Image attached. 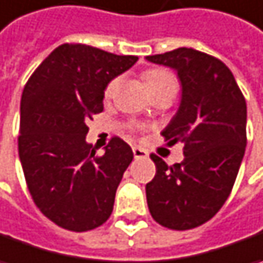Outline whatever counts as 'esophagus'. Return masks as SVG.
<instances>
[{
    "mask_svg": "<svg viewBox=\"0 0 263 263\" xmlns=\"http://www.w3.org/2000/svg\"><path fill=\"white\" fill-rule=\"evenodd\" d=\"M133 155H135V158H148L149 154L140 146H133Z\"/></svg>",
    "mask_w": 263,
    "mask_h": 263,
    "instance_id": "esophagus-1",
    "label": "esophagus"
}]
</instances>
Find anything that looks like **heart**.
<instances>
[{"label": "heart", "instance_id": "b5f03b06", "mask_svg": "<svg viewBox=\"0 0 263 263\" xmlns=\"http://www.w3.org/2000/svg\"><path fill=\"white\" fill-rule=\"evenodd\" d=\"M145 83L149 88L151 95H158V93H175L177 91V81L175 75L167 72L164 69H149L143 73ZM118 86V80H112L105 90V96L111 98Z\"/></svg>", "mask_w": 263, "mask_h": 263}]
</instances>
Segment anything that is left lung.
<instances>
[{"label":"left lung","mask_w":263,"mask_h":263,"mask_svg":"<svg viewBox=\"0 0 263 263\" xmlns=\"http://www.w3.org/2000/svg\"><path fill=\"white\" fill-rule=\"evenodd\" d=\"M146 60L177 72L182 98L161 135L183 142V161L173 165L152 154L157 173L146 183L152 217L165 228H197L230 197L246 151L247 106L230 68L213 56L180 47Z\"/></svg>","instance_id":"8db88e82"}]
</instances>
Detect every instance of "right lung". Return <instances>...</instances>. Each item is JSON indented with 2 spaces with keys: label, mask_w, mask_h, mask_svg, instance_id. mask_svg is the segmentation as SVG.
<instances>
[{
  "label": "right lung",
  "mask_w": 263,
  "mask_h": 263,
  "mask_svg": "<svg viewBox=\"0 0 263 263\" xmlns=\"http://www.w3.org/2000/svg\"><path fill=\"white\" fill-rule=\"evenodd\" d=\"M138 59L62 44L23 88L19 158L28 190L41 213L65 230H95L111 216L133 151L124 140L112 138L99 157L86 142V123L103 111L108 84Z\"/></svg>",
  "instance_id": "add662e5"
}]
</instances>
